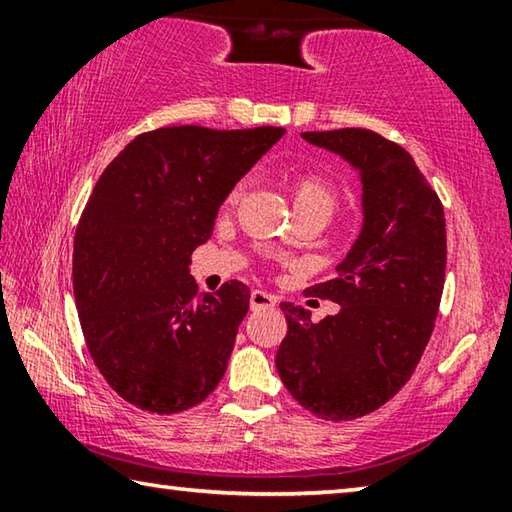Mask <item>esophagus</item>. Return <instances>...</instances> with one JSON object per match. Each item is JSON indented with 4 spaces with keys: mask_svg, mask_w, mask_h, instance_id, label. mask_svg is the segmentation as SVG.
I'll list each match as a JSON object with an SVG mask.
<instances>
[{
    "mask_svg": "<svg viewBox=\"0 0 512 512\" xmlns=\"http://www.w3.org/2000/svg\"><path fill=\"white\" fill-rule=\"evenodd\" d=\"M273 305H275V298L271 296V293L259 291V289H255L253 293H250V309H253V311L268 309V307H273Z\"/></svg>",
    "mask_w": 512,
    "mask_h": 512,
    "instance_id": "esophagus-1",
    "label": "esophagus"
}]
</instances>
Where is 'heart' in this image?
<instances>
[{
	"instance_id": "heart-1",
	"label": "heart",
	"mask_w": 512,
	"mask_h": 512,
	"mask_svg": "<svg viewBox=\"0 0 512 512\" xmlns=\"http://www.w3.org/2000/svg\"><path fill=\"white\" fill-rule=\"evenodd\" d=\"M239 198V189L230 194L228 203H235ZM293 205H318L332 212L334 205V192L323 178L318 176H302L293 185Z\"/></svg>"
}]
</instances>
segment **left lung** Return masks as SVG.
<instances>
[{"label": "left lung", "instance_id": "8db88e82", "mask_svg": "<svg viewBox=\"0 0 512 512\" xmlns=\"http://www.w3.org/2000/svg\"><path fill=\"white\" fill-rule=\"evenodd\" d=\"M339 155L361 185V230L327 282L309 296L341 305L311 323L282 302L287 336L275 366L282 384L323 420H354L391 400L427 348L445 284V212L402 146L366 131L302 133Z\"/></svg>", "mask_w": 512, "mask_h": 512}]
</instances>
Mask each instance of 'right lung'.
<instances>
[{"label": "right lung", "instance_id": "1", "mask_svg": "<svg viewBox=\"0 0 512 512\" xmlns=\"http://www.w3.org/2000/svg\"><path fill=\"white\" fill-rule=\"evenodd\" d=\"M284 133L158 128L137 135L101 173L76 228L74 298L99 372L137 409H192L228 368L250 289L230 280L198 296L189 257Z\"/></svg>", "mask_w": 512, "mask_h": 512}]
</instances>
